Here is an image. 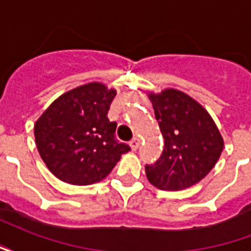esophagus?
Here are the masks:
<instances>
[{"instance_id":"obj_1","label":"esophagus","mask_w":251,"mask_h":251,"mask_svg":"<svg viewBox=\"0 0 251 251\" xmlns=\"http://www.w3.org/2000/svg\"><path fill=\"white\" fill-rule=\"evenodd\" d=\"M140 147V138H133L130 141V148L133 151H137Z\"/></svg>"}]
</instances>
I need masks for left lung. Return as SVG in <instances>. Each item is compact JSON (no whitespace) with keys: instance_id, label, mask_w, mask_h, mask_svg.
<instances>
[{"instance_id":"left-lung-1","label":"left lung","mask_w":251,"mask_h":251,"mask_svg":"<svg viewBox=\"0 0 251 251\" xmlns=\"http://www.w3.org/2000/svg\"><path fill=\"white\" fill-rule=\"evenodd\" d=\"M164 137L157 161L145 165L148 180L165 191H180L199 183L215 167L223 138L207 110L187 94L167 88L149 94Z\"/></svg>"}]
</instances>
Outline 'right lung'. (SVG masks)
<instances>
[{
	"label": "right lung",
	"mask_w": 251,
	"mask_h": 251,
	"mask_svg": "<svg viewBox=\"0 0 251 251\" xmlns=\"http://www.w3.org/2000/svg\"><path fill=\"white\" fill-rule=\"evenodd\" d=\"M114 88L98 82L67 91L35 124V140L47 168L64 183L103 180L130 147L115 140L117 122L107 118Z\"/></svg>",
	"instance_id": "1"
}]
</instances>
